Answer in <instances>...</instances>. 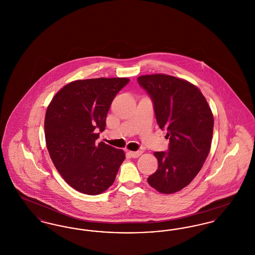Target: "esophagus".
Masks as SVG:
<instances>
[{"instance_id":"obj_1","label":"esophagus","mask_w":255,"mask_h":255,"mask_svg":"<svg viewBox=\"0 0 255 255\" xmlns=\"http://www.w3.org/2000/svg\"><path fill=\"white\" fill-rule=\"evenodd\" d=\"M128 154L130 155V157H132V158H138L141 154H142V151H129L128 152Z\"/></svg>"}]
</instances>
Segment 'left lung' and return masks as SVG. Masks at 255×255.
<instances>
[{
	"mask_svg": "<svg viewBox=\"0 0 255 255\" xmlns=\"http://www.w3.org/2000/svg\"><path fill=\"white\" fill-rule=\"evenodd\" d=\"M151 97L156 119L169 138L168 152H155L158 169L148 183L163 194L187 186L200 172L210 151L214 119L201 91L190 82L167 74L137 77Z\"/></svg>",
	"mask_w": 255,
	"mask_h": 255,
	"instance_id": "left-lung-1",
	"label": "left lung"
}]
</instances>
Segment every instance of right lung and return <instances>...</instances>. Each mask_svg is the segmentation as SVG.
<instances>
[{"label":"right lung","instance_id":"add662e5","mask_svg":"<svg viewBox=\"0 0 255 255\" xmlns=\"http://www.w3.org/2000/svg\"><path fill=\"white\" fill-rule=\"evenodd\" d=\"M128 78L75 80L50 101L45 118V136L50 158L65 182L87 195H98L115 182L125 159L123 150L97 144L117 94Z\"/></svg>","mask_w":255,"mask_h":255}]
</instances>
